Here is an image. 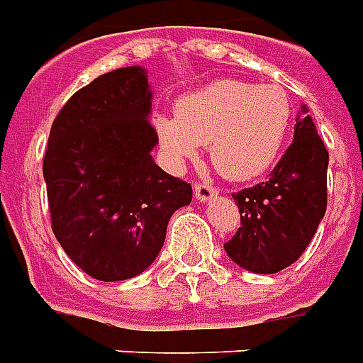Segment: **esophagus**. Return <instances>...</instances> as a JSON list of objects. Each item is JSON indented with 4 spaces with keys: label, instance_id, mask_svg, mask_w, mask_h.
I'll list each match as a JSON object with an SVG mask.
<instances>
[{
    "label": "esophagus",
    "instance_id": "34e87169",
    "mask_svg": "<svg viewBox=\"0 0 363 363\" xmlns=\"http://www.w3.org/2000/svg\"><path fill=\"white\" fill-rule=\"evenodd\" d=\"M213 197H216V189H214L213 185L208 184H197L195 185V199L199 201V203H207Z\"/></svg>",
    "mask_w": 363,
    "mask_h": 363
}]
</instances>
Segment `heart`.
Returning a JSON list of instances; mask_svg holds the SVG:
<instances>
[{"mask_svg":"<svg viewBox=\"0 0 363 363\" xmlns=\"http://www.w3.org/2000/svg\"><path fill=\"white\" fill-rule=\"evenodd\" d=\"M292 125V100L282 86L216 81L185 94L176 113L155 120L160 147L174 164L199 155L208 143L211 160L226 178L261 176L279 158Z\"/></svg>","mask_w":363,"mask_h":363,"instance_id":"heart-1","label":"heart"}]
</instances>
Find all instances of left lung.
<instances>
[{
  "label": "left lung",
  "mask_w": 363,
  "mask_h": 363,
  "mask_svg": "<svg viewBox=\"0 0 363 363\" xmlns=\"http://www.w3.org/2000/svg\"><path fill=\"white\" fill-rule=\"evenodd\" d=\"M329 152L301 104L294 141L265 184L234 193L242 226L224 243L245 271L272 274L296 263L327 211Z\"/></svg>",
  "instance_id": "8db88e82"
}]
</instances>
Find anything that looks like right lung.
<instances>
[{
  "label": "right lung",
  "mask_w": 363,
  "mask_h": 363,
  "mask_svg": "<svg viewBox=\"0 0 363 363\" xmlns=\"http://www.w3.org/2000/svg\"><path fill=\"white\" fill-rule=\"evenodd\" d=\"M152 92L139 65L100 75L77 91L52 123L44 179L52 230L89 277L133 279L160 253L172 214L191 185L152 160Z\"/></svg>",
  "instance_id": "right-lung-1"
}]
</instances>
